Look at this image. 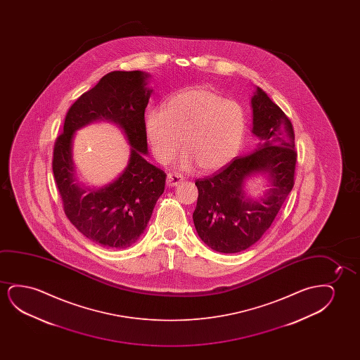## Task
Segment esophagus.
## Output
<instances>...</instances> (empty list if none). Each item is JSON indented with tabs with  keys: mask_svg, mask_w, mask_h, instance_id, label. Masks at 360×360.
Instances as JSON below:
<instances>
[{
	"mask_svg": "<svg viewBox=\"0 0 360 360\" xmlns=\"http://www.w3.org/2000/svg\"><path fill=\"white\" fill-rule=\"evenodd\" d=\"M182 181L183 177L179 174V173L169 172L167 174L166 183H167L168 187H174V186H177V184L182 182Z\"/></svg>",
	"mask_w": 360,
	"mask_h": 360,
	"instance_id": "1",
	"label": "esophagus"
}]
</instances>
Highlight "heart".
Here are the masks:
<instances>
[{
  "label": "heart",
  "mask_w": 360,
  "mask_h": 360,
  "mask_svg": "<svg viewBox=\"0 0 360 360\" xmlns=\"http://www.w3.org/2000/svg\"><path fill=\"white\" fill-rule=\"evenodd\" d=\"M145 125L158 162H169L182 145V166L195 162L202 171H214L240 153L246 114L236 102L199 86L173 94L165 107L150 109Z\"/></svg>",
  "instance_id": "1"
}]
</instances>
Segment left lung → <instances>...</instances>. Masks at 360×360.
Instances as JSON below:
<instances>
[{"label": "left lung", "mask_w": 360, "mask_h": 360, "mask_svg": "<svg viewBox=\"0 0 360 360\" xmlns=\"http://www.w3.org/2000/svg\"><path fill=\"white\" fill-rule=\"evenodd\" d=\"M251 103L252 131L259 138L256 150L195 181L199 194L194 226L207 246L221 253L245 251L256 243L294 187L297 153L290 119L259 87ZM257 172H266L272 182L261 202L247 200L243 192L244 179Z\"/></svg>", "instance_id": "obj_1"}]
</instances>
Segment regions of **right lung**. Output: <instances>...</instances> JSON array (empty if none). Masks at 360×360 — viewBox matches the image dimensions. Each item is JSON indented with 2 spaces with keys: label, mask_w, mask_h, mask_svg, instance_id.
<instances>
[{
  "label": "right lung",
  "mask_w": 360,
  "mask_h": 360,
  "mask_svg": "<svg viewBox=\"0 0 360 360\" xmlns=\"http://www.w3.org/2000/svg\"><path fill=\"white\" fill-rule=\"evenodd\" d=\"M141 71H113L79 96L66 114L64 131L53 153L55 183L65 215L82 235L97 245L127 248L148 226L153 207L165 191L166 173L148 163L145 109L151 89ZM98 118L119 123L132 146L129 166L117 181L86 193L73 183L74 131Z\"/></svg>",
  "instance_id": "1"
}]
</instances>
